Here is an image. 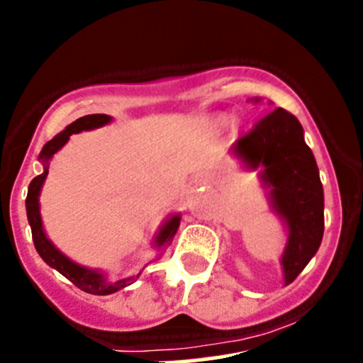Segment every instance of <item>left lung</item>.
Returning a JSON list of instances; mask_svg holds the SVG:
<instances>
[{
    "label": "left lung",
    "mask_w": 363,
    "mask_h": 363,
    "mask_svg": "<svg viewBox=\"0 0 363 363\" xmlns=\"http://www.w3.org/2000/svg\"><path fill=\"white\" fill-rule=\"evenodd\" d=\"M234 154L248 168H262L277 213L289 228L282 257L289 286L315 255L325 232V196L314 154L303 140V128L293 113L275 108L235 142Z\"/></svg>",
    "instance_id": "obj_1"
}]
</instances>
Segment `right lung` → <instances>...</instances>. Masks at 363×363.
<instances>
[{"label":"right lung","mask_w":363,"mask_h":363,"mask_svg":"<svg viewBox=\"0 0 363 363\" xmlns=\"http://www.w3.org/2000/svg\"><path fill=\"white\" fill-rule=\"evenodd\" d=\"M111 121V117L108 115H86V117L77 118L76 122H72L70 125H67L65 131H62L60 135H56L55 138L49 140L48 143L44 145L40 152V160L42 163L45 164L44 167V174L37 175L33 181L30 182V188H28V196H26V214H28V221H30L31 227V235H33V245L37 248L38 255L45 260L51 267H55L56 271H60L65 279H69L70 282L74 284L76 287H79L81 291L90 294H99V296H104V294H111L117 293L118 289L122 287L129 286L133 284V279H125V280H118V282L110 284L103 279V275H99L97 271H90L83 266H77L76 262L67 259L63 253H60L58 250L52 246V242L45 238L44 228H42V220H40V213H38V195H40V188L44 184L45 177H48V161L51 160L52 154L58 152L63 145L67 143L70 135L74 133H81V131H88V129H96L101 128V125L108 124ZM179 223H181V216L175 214L172 216L170 220L164 223V227L161 228V232L157 234L156 238V245L157 246H164L167 242L172 241V238L177 232Z\"/></svg>","instance_id":"obj_1"}]
</instances>
